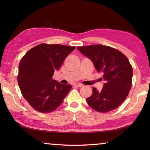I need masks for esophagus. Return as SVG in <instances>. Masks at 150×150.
<instances>
[{
	"label": "esophagus",
	"instance_id": "34e87169",
	"mask_svg": "<svg viewBox=\"0 0 150 150\" xmlns=\"http://www.w3.org/2000/svg\"><path fill=\"white\" fill-rule=\"evenodd\" d=\"M73 85H74V86H77V87H83V84H81V83H78V82L73 83Z\"/></svg>",
	"mask_w": 150,
	"mask_h": 150
}]
</instances>
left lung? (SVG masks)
Listing matches in <instances>:
<instances>
[{
    "label": "left lung",
    "mask_w": 150,
    "mask_h": 150,
    "mask_svg": "<svg viewBox=\"0 0 150 150\" xmlns=\"http://www.w3.org/2000/svg\"><path fill=\"white\" fill-rule=\"evenodd\" d=\"M81 54L92 61L98 72L103 74V88L93 87L87 103L99 112H108L118 108L126 99L132 87L133 70L125 55L120 51L103 45L78 47Z\"/></svg>",
    "instance_id": "left-lung-1"
}]
</instances>
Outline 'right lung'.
Segmentation results:
<instances>
[{
    "label": "right lung",
    "instance_id": "right-lung-1",
    "mask_svg": "<svg viewBox=\"0 0 150 150\" xmlns=\"http://www.w3.org/2000/svg\"><path fill=\"white\" fill-rule=\"evenodd\" d=\"M75 47L42 44L30 50L19 63L18 83L24 98L42 113L59 107L72 86L53 79L55 71Z\"/></svg>",
    "mask_w": 150,
    "mask_h": 150
}]
</instances>
